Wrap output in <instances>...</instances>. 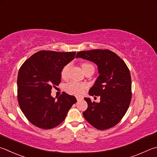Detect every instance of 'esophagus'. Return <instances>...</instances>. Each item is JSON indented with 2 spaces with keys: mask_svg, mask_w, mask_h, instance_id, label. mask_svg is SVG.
<instances>
[{
  "mask_svg": "<svg viewBox=\"0 0 157 157\" xmlns=\"http://www.w3.org/2000/svg\"><path fill=\"white\" fill-rule=\"evenodd\" d=\"M76 99H77V100H78V101H79V100H82V99H83V98H82V97L77 96L76 97Z\"/></svg>",
  "mask_w": 157,
  "mask_h": 157,
  "instance_id": "esophagus-1",
  "label": "esophagus"
}]
</instances>
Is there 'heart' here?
<instances>
[{
  "mask_svg": "<svg viewBox=\"0 0 157 157\" xmlns=\"http://www.w3.org/2000/svg\"><path fill=\"white\" fill-rule=\"evenodd\" d=\"M90 67H93L92 64L89 63H83L82 64V67L84 71L86 70L87 68ZM71 68V64H67V65L62 68L61 71V76L62 78H67L68 75H69V71ZM87 88V85L86 84L79 83L77 82H70L69 83L65 85V89H66L68 92L71 93L75 94V95H82L84 93V90Z\"/></svg>",
  "mask_w": 157,
  "mask_h": 157,
  "instance_id": "obj_1",
  "label": "heart"
}]
</instances>
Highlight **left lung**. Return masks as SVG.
Listing matches in <instances>:
<instances>
[{"mask_svg":"<svg viewBox=\"0 0 157 157\" xmlns=\"http://www.w3.org/2000/svg\"><path fill=\"white\" fill-rule=\"evenodd\" d=\"M76 58L93 62L99 73L89 95L100 96V102L95 103L85 98L88 108L83 113L84 117L98 130L115 126L127 112L132 98V82L127 65L108 49L79 51Z\"/></svg>","mask_w":157,"mask_h":157,"instance_id":"left-lung-1","label":"left lung"}]
</instances>
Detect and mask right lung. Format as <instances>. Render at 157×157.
Masks as SVG:
<instances>
[{
	"label": "right lung",
	"instance_id": "obj_1",
	"mask_svg": "<svg viewBox=\"0 0 157 157\" xmlns=\"http://www.w3.org/2000/svg\"><path fill=\"white\" fill-rule=\"evenodd\" d=\"M75 52L40 51L27 59L17 79L20 108L31 124L42 129H51L63 121L77 101L63 92L57 100L51 96L53 86L61 82V71L75 58Z\"/></svg>",
	"mask_w": 157,
	"mask_h": 157
}]
</instances>
